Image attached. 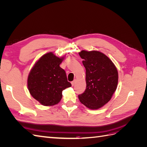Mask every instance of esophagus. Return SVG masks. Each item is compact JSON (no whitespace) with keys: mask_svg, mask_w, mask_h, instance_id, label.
I'll return each mask as SVG.
<instances>
[{"mask_svg":"<svg viewBox=\"0 0 147 147\" xmlns=\"http://www.w3.org/2000/svg\"><path fill=\"white\" fill-rule=\"evenodd\" d=\"M76 81H77V80H76V79H75L74 81H72V82H71V84H72V86H74V85H75V83H76Z\"/></svg>","mask_w":147,"mask_h":147,"instance_id":"obj_1","label":"esophagus"}]
</instances>
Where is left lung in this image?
<instances>
[{
    "mask_svg": "<svg viewBox=\"0 0 147 147\" xmlns=\"http://www.w3.org/2000/svg\"><path fill=\"white\" fill-rule=\"evenodd\" d=\"M79 55L86 69V88L78 99L88 109L97 110L107 103L116 91L118 70L109 57L99 51L82 50Z\"/></svg>",
    "mask_w": 147,
    "mask_h": 147,
    "instance_id": "left-lung-1",
    "label": "left lung"
}]
</instances>
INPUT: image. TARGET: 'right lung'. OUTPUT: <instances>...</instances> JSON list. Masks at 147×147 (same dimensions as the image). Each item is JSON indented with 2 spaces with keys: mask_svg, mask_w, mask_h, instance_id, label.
<instances>
[{
  "mask_svg": "<svg viewBox=\"0 0 147 147\" xmlns=\"http://www.w3.org/2000/svg\"><path fill=\"white\" fill-rule=\"evenodd\" d=\"M64 57H57L53 52L40 57L31 69L28 78L30 95L44 106L58 104L62 91L72 84L67 81L65 70L59 65Z\"/></svg>",
  "mask_w": 147,
  "mask_h": 147,
  "instance_id": "1",
  "label": "right lung"
}]
</instances>
